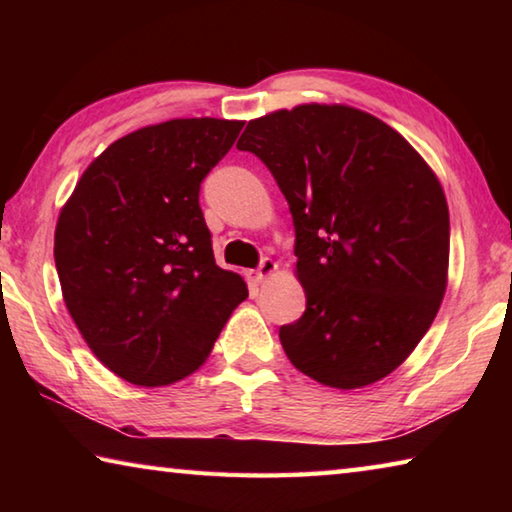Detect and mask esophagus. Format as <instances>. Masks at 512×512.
I'll list each match as a JSON object with an SVG mask.
<instances>
[{"mask_svg": "<svg viewBox=\"0 0 512 512\" xmlns=\"http://www.w3.org/2000/svg\"><path fill=\"white\" fill-rule=\"evenodd\" d=\"M277 271V264L273 259H262V264H259L255 271H250V277H253V282H264L266 277H271Z\"/></svg>", "mask_w": 512, "mask_h": 512, "instance_id": "esophagus-1", "label": "esophagus"}]
</instances>
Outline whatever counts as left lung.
<instances>
[{"label": "left lung", "mask_w": 512, "mask_h": 512, "mask_svg": "<svg viewBox=\"0 0 512 512\" xmlns=\"http://www.w3.org/2000/svg\"><path fill=\"white\" fill-rule=\"evenodd\" d=\"M271 169L296 225L307 309L280 327L289 361L354 391L391 375L445 298L443 185L404 137L345 103H300L250 119L237 142Z\"/></svg>", "instance_id": "8db88e82"}]
</instances>
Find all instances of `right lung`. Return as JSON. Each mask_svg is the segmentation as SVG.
<instances>
[{"label":"right lung","mask_w":512,"mask_h":512,"mask_svg":"<svg viewBox=\"0 0 512 512\" xmlns=\"http://www.w3.org/2000/svg\"><path fill=\"white\" fill-rule=\"evenodd\" d=\"M244 121L169 119L119 137L58 214L56 271L94 357L135 386H169L210 357L244 277L216 266L198 189Z\"/></svg>","instance_id":"obj_1"}]
</instances>
